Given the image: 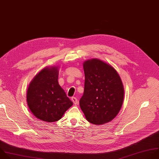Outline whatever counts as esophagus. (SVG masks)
<instances>
[{
	"instance_id": "esophagus-1",
	"label": "esophagus",
	"mask_w": 159,
	"mask_h": 159,
	"mask_svg": "<svg viewBox=\"0 0 159 159\" xmlns=\"http://www.w3.org/2000/svg\"><path fill=\"white\" fill-rule=\"evenodd\" d=\"M71 100H72V101L73 102V103H74L75 105L78 104V100H77V99L75 97H72V98H71Z\"/></svg>"
}]
</instances>
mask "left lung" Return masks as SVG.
I'll return each mask as SVG.
<instances>
[{"label":"left lung","instance_id":"1","mask_svg":"<svg viewBox=\"0 0 159 159\" xmlns=\"http://www.w3.org/2000/svg\"><path fill=\"white\" fill-rule=\"evenodd\" d=\"M84 92L80 107L87 121L102 125L112 120L119 114L124 101V88L117 70L98 59L83 63Z\"/></svg>","mask_w":159,"mask_h":159}]
</instances>
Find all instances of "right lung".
Here are the masks:
<instances>
[{"mask_svg": "<svg viewBox=\"0 0 159 159\" xmlns=\"http://www.w3.org/2000/svg\"><path fill=\"white\" fill-rule=\"evenodd\" d=\"M59 67H46L30 82L27 103L32 114L47 122L60 120L73 105L58 82Z\"/></svg>", "mask_w": 159, "mask_h": 159, "instance_id": "1", "label": "right lung"}]
</instances>
